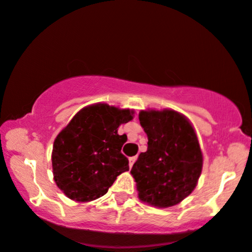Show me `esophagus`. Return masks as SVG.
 I'll return each instance as SVG.
<instances>
[{
    "label": "esophagus",
    "instance_id": "34e87169",
    "mask_svg": "<svg viewBox=\"0 0 252 252\" xmlns=\"http://www.w3.org/2000/svg\"><path fill=\"white\" fill-rule=\"evenodd\" d=\"M135 160H137V157H131V158H128V165H129V167L133 166V164H134Z\"/></svg>",
    "mask_w": 252,
    "mask_h": 252
}]
</instances>
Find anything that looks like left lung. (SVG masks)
<instances>
[{"label":"left lung","instance_id":"left-lung-1","mask_svg":"<svg viewBox=\"0 0 252 252\" xmlns=\"http://www.w3.org/2000/svg\"><path fill=\"white\" fill-rule=\"evenodd\" d=\"M139 121L149 141L131 170L138 197L152 206L170 208L191 194L202 173L197 134L188 118L173 109L141 111Z\"/></svg>","mask_w":252,"mask_h":252}]
</instances>
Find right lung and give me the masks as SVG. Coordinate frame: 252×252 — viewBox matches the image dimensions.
<instances>
[{"instance_id":"add662e5","label":"right lung","mask_w":252,"mask_h":252,"mask_svg":"<svg viewBox=\"0 0 252 252\" xmlns=\"http://www.w3.org/2000/svg\"><path fill=\"white\" fill-rule=\"evenodd\" d=\"M134 112L107 103L84 107L55 138L52 152L54 180L69 199L91 202L107 193L117 177L128 171L121 153L127 135L118 134Z\"/></svg>"}]
</instances>
